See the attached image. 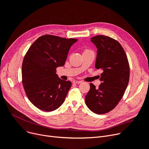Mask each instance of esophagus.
I'll list each match as a JSON object with an SVG mask.
<instances>
[{
  "mask_svg": "<svg viewBox=\"0 0 149 149\" xmlns=\"http://www.w3.org/2000/svg\"><path fill=\"white\" fill-rule=\"evenodd\" d=\"M82 83V81H78V80H74L73 81V83L74 84H79V83Z\"/></svg>",
  "mask_w": 149,
  "mask_h": 149,
  "instance_id": "obj_1",
  "label": "esophagus"
}]
</instances>
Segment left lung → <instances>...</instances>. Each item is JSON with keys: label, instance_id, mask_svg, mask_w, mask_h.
Returning a JSON list of instances; mask_svg holds the SVG:
<instances>
[{"label": "left lung", "instance_id": "left-lung-1", "mask_svg": "<svg viewBox=\"0 0 149 149\" xmlns=\"http://www.w3.org/2000/svg\"><path fill=\"white\" fill-rule=\"evenodd\" d=\"M97 50L95 68L103 70L96 88L90 84L85 102L91 111L104 114L111 111L124 95L129 81L130 66L127 56L121 44L115 39L98 35L91 38Z\"/></svg>", "mask_w": 149, "mask_h": 149}]
</instances>
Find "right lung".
<instances>
[{"label":"right lung","mask_w":149,"mask_h":149,"mask_svg":"<svg viewBox=\"0 0 149 149\" xmlns=\"http://www.w3.org/2000/svg\"><path fill=\"white\" fill-rule=\"evenodd\" d=\"M77 40L46 34L38 37L26 52L22 81L29 100L40 110L51 112L63 103L72 83L59 79L56 69L65 65L70 46Z\"/></svg>","instance_id":"right-lung-1"}]
</instances>
